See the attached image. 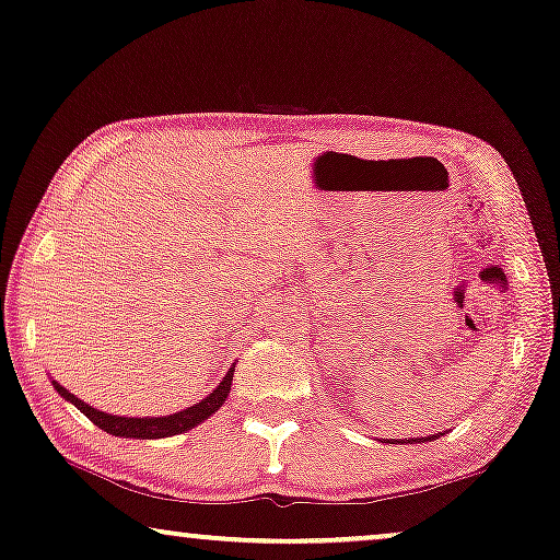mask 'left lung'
I'll return each mask as SVG.
<instances>
[{
	"label": "left lung",
	"instance_id": "obj_1",
	"mask_svg": "<svg viewBox=\"0 0 560 560\" xmlns=\"http://www.w3.org/2000/svg\"><path fill=\"white\" fill-rule=\"evenodd\" d=\"M431 439H439V435H431ZM418 441H423V439H418ZM400 443H402V441H400ZM408 443H410V441H408Z\"/></svg>",
	"mask_w": 560,
	"mask_h": 560
}]
</instances>
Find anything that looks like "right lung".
<instances>
[{"instance_id": "right-lung-1", "label": "right lung", "mask_w": 560, "mask_h": 560, "mask_svg": "<svg viewBox=\"0 0 560 560\" xmlns=\"http://www.w3.org/2000/svg\"><path fill=\"white\" fill-rule=\"evenodd\" d=\"M232 377H234V366L226 372V377L219 382V387L213 389L209 397H203L201 402L190 405V408L173 412V416H163V418H121V416H109V412H102L96 408H91L79 397L68 393L66 387H60L58 382H52L58 389L60 397H66L68 402H73L83 416H86L91 423L102 428V431L112 433V435H121V439H167V435L175 433H186L190 428H196L198 423H203L211 412H217L221 405H224L229 389H232Z\"/></svg>"}]
</instances>
